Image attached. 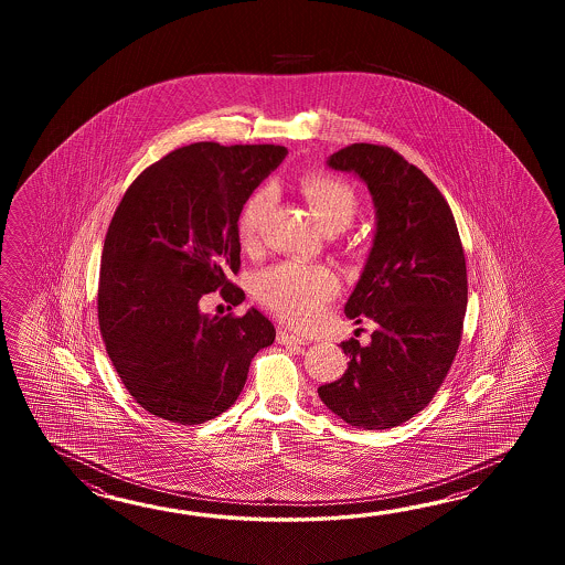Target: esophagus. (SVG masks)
<instances>
[{
	"instance_id": "esophagus-1",
	"label": "esophagus",
	"mask_w": 565,
	"mask_h": 565,
	"mask_svg": "<svg viewBox=\"0 0 565 565\" xmlns=\"http://www.w3.org/2000/svg\"><path fill=\"white\" fill-rule=\"evenodd\" d=\"M277 341L280 345H287V348H300V345H305V341H302L299 335L288 333L287 329H280V331H278Z\"/></svg>"
}]
</instances>
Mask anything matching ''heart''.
<instances>
[{
    "label": "heart",
    "instance_id": "1",
    "mask_svg": "<svg viewBox=\"0 0 565 565\" xmlns=\"http://www.w3.org/2000/svg\"><path fill=\"white\" fill-rule=\"evenodd\" d=\"M299 192L324 232L345 228L358 212V193L349 181L327 173L307 171L299 180ZM273 205V190L256 188L241 207L238 238L244 248H253L260 238ZM337 292V278L327 266L307 263H280L265 268L254 278V295L285 323L311 327L319 321L324 305Z\"/></svg>",
    "mask_w": 565,
    "mask_h": 565
}]
</instances>
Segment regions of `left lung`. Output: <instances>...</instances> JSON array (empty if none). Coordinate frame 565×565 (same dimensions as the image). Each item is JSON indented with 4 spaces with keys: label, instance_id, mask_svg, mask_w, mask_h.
Here are the masks:
<instances>
[{
    "label": "left lung",
    "instance_id": "obj_1",
    "mask_svg": "<svg viewBox=\"0 0 565 565\" xmlns=\"http://www.w3.org/2000/svg\"><path fill=\"white\" fill-rule=\"evenodd\" d=\"M355 171L377 207V232L345 315L377 329L348 339V370L319 387L324 406L355 428L385 430L426 408L457 358L467 311V260L445 195L392 147L353 143L329 157Z\"/></svg>",
    "mask_w": 565,
    "mask_h": 565
}]
</instances>
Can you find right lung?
I'll list each match as a JSON object with an SVG mask.
<instances>
[{
    "instance_id": "right-lung-1",
    "label": "right lung",
    "mask_w": 565,
    "mask_h": 565,
    "mask_svg": "<svg viewBox=\"0 0 565 565\" xmlns=\"http://www.w3.org/2000/svg\"><path fill=\"white\" fill-rule=\"evenodd\" d=\"M287 156L282 145L200 141L143 169L108 224L98 277V324L135 402L157 418L204 424L236 402L254 355L273 345L263 312L207 317L220 290L241 305L238 214Z\"/></svg>"
}]
</instances>
